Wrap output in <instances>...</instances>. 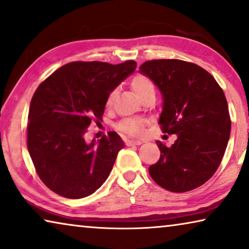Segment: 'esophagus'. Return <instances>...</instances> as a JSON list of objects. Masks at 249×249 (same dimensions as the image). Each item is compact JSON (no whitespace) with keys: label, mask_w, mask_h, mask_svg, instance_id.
I'll list each match as a JSON object with an SVG mask.
<instances>
[{"label":"esophagus","mask_w":249,"mask_h":249,"mask_svg":"<svg viewBox=\"0 0 249 249\" xmlns=\"http://www.w3.org/2000/svg\"><path fill=\"white\" fill-rule=\"evenodd\" d=\"M143 142L142 140H127V142H125V145L127 146H139V145H142Z\"/></svg>","instance_id":"esophagus-1"}]
</instances>
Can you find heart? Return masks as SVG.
Masks as SVG:
<instances>
[{
  "label": "heart",
  "mask_w": 249,
  "mask_h": 249,
  "mask_svg": "<svg viewBox=\"0 0 249 249\" xmlns=\"http://www.w3.org/2000/svg\"><path fill=\"white\" fill-rule=\"evenodd\" d=\"M130 86L139 99H142L143 95L148 94V93L155 92V86L153 84V82H151L148 77L145 76V75H136L130 82ZM114 96H116V92H111L110 94L107 95V107L112 106ZM143 127H145V121L142 120V119L136 118L122 120L118 125L119 130L128 133V135L133 137L142 135L143 132Z\"/></svg>",
  "instance_id": "1"
}]
</instances>
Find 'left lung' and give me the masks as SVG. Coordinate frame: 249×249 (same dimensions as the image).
<instances>
[{
  "mask_svg": "<svg viewBox=\"0 0 249 249\" xmlns=\"http://www.w3.org/2000/svg\"><path fill=\"white\" fill-rule=\"evenodd\" d=\"M139 71L163 98L161 131L178 136L171 147L157 140L160 157L149 174L171 192L196 189L214 174L228 145L231 122L225 93L202 67L179 59L148 60Z\"/></svg>",
  "mask_w": 249,
  "mask_h": 249,
  "instance_id": "1",
  "label": "left lung"
}]
</instances>
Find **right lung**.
I'll list each match as a JSON object with an SVG mask.
<instances>
[{
	"mask_svg": "<svg viewBox=\"0 0 249 249\" xmlns=\"http://www.w3.org/2000/svg\"><path fill=\"white\" fill-rule=\"evenodd\" d=\"M136 67L133 60L73 62L36 89L28 116V150L39 178L55 193L82 199L109 178L124 140L114 131L89 143L84 136L93 120L102 119L107 95Z\"/></svg>",
	"mask_w": 249,
	"mask_h": 249,
	"instance_id": "right-lung-1",
	"label": "right lung"
}]
</instances>
